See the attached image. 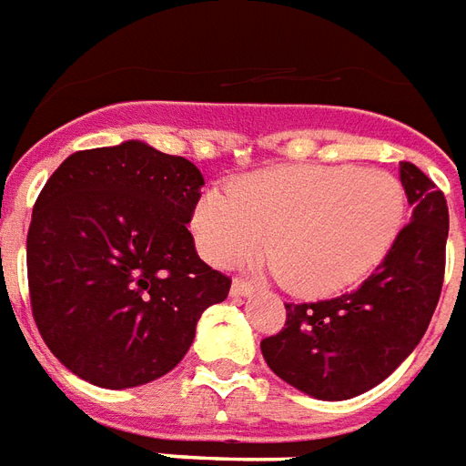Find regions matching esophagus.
<instances>
[{
  "mask_svg": "<svg viewBox=\"0 0 466 466\" xmlns=\"http://www.w3.org/2000/svg\"><path fill=\"white\" fill-rule=\"evenodd\" d=\"M253 290H256V288L248 283V280H243V278H236L233 285H230V295H236V298H246V295H250Z\"/></svg>",
  "mask_w": 466,
  "mask_h": 466,
  "instance_id": "34e87169",
  "label": "esophagus"
}]
</instances>
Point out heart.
Wrapping results in <instances>:
<instances>
[{
	"label": "heart",
	"mask_w": 466,
	"mask_h": 466,
	"mask_svg": "<svg viewBox=\"0 0 466 466\" xmlns=\"http://www.w3.org/2000/svg\"><path fill=\"white\" fill-rule=\"evenodd\" d=\"M405 186L358 166H290L250 173L193 210L206 260L233 266L266 246L295 295H332L375 270L405 228Z\"/></svg>",
	"instance_id": "b5f03b06"
}]
</instances>
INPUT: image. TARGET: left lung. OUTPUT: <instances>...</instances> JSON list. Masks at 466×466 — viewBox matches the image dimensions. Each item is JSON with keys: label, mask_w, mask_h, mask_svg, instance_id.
I'll use <instances>...</instances> for the list:
<instances>
[{"label": "left lung", "mask_w": 466, "mask_h": 466, "mask_svg": "<svg viewBox=\"0 0 466 466\" xmlns=\"http://www.w3.org/2000/svg\"><path fill=\"white\" fill-rule=\"evenodd\" d=\"M400 178L414 206L392 250L355 290L318 303H285V328L260 342L288 385L320 400L362 395L392 375L422 340L440 303L450 210L444 193L414 163Z\"/></svg>", "instance_id": "obj_1"}]
</instances>
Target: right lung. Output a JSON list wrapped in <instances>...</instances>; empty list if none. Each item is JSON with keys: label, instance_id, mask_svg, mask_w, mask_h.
<instances>
[{"label": "right lung", "instance_id": "1", "mask_svg": "<svg viewBox=\"0 0 466 466\" xmlns=\"http://www.w3.org/2000/svg\"><path fill=\"white\" fill-rule=\"evenodd\" d=\"M203 176L141 141L71 154L44 183L26 233L36 328L91 385L124 390L171 372L230 278L186 228Z\"/></svg>", "mask_w": 466, "mask_h": 466}]
</instances>
